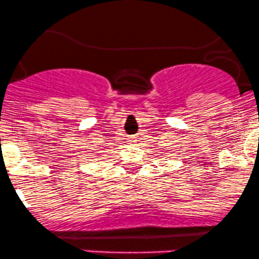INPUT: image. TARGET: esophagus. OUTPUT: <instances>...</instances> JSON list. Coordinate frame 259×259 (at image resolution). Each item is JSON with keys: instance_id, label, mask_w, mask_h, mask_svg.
<instances>
[{"instance_id": "1", "label": "esophagus", "mask_w": 259, "mask_h": 259, "mask_svg": "<svg viewBox=\"0 0 259 259\" xmlns=\"http://www.w3.org/2000/svg\"><path fill=\"white\" fill-rule=\"evenodd\" d=\"M131 143H135V142H136V140H135V138H131Z\"/></svg>"}]
</instances>
